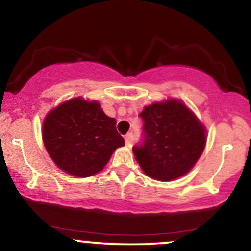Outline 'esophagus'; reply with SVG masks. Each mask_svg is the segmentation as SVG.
Wrapping results in <instances>:
<instances>
[{
    "label": "esophagus",
    "mask_w": 251,
    "mask_h": 251,
    "mask_svg": "<svg viewBox=\"0 0 251 251\" xmlns=\"http://www.w3.org/2000/svg\"><path fill=\"white\" fill-rule=\"evenodd\" d=\"M125 143H126V146H128V148H131L132 143H133V134H132V133L126 134V137H125Z\"/></svg>",
    "instance_id": "34e87169"
}]
</instances>
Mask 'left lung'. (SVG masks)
Wrapping results in <instances>:
<instances>
[{
	"mask_svg": "<svg viewBox=\"0 0 251 251\" xmlns=\"http://www.w3.org/2000/svg\"><path fill=\"white\" fill-rule=\"evenodd\" d=\"M139 116L144 140L133 153L144 174L159 181L188 174L206 144V128L194 112L180 100L168 99L145 106Z\"/></svg>",
	"mask_w": 251,
	"mask_h": 251,
	"instance_id": "obj_1",
	"label": "left lung"
}]
</instances>
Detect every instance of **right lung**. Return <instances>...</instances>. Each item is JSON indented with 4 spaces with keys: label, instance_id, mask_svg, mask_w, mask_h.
<instances>
[{
    "label": "right lung",
    "instance_id": "1",
    "mask_svg": "<svg viewBox=\"0 0 251 251\" xmlns=\"http://www.w3.org/2000/svg\"><path fill=\"white\" fill-rule=\"evenodd\" d=\"M116 124L96 100L73 98L48 112L42 124L43 144L57 168L74 177H89L125 145Z\"/></svg>",
    "mask_w": 251,
    "mask_h": 251
}]
</instances>
